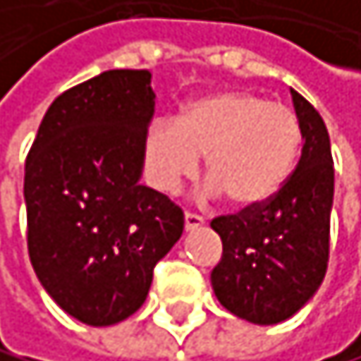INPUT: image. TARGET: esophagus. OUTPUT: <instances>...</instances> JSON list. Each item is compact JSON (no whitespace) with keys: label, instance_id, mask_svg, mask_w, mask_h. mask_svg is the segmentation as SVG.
<instances>
[{"label":"esophagus","instance_id":"obj_1","mask_svg":"<svg viewBox=\"0 0 361 361\" xmlns=\"http://www.w3.org/2000/svg\"><path fill=\"white\" fill-rule=\"evenodd\" d=\"M202 224H204V217H202V215L190 213V211L184 213V228H186V231H195V228H200Z\"/></svg>","mask_w":361,"mask_h":361}]
</instances>
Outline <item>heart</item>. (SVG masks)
<instances>
[{"instance_id":"obj_1","label":"heart","mask_w":361,"mask_h":361,"mask_svg":"<svg viewBox=\"0 0 361 361\" xmlns=\"http://www.w3.org/2000/svg\"><path fill=\"white\" fill-rule=\"evenodd\" d=\"M302 148L293 108L250 90H217L190 102L175 119L150 124L144 142L148 177L175 192L200 169L235 208L273 200L290 179Z\"/></svg>"}]
</instances>
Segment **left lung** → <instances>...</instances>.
<instances>
[{
	"label": "left lung",
	"mask_w": 361,
	"mask_h": 361,
	"mask_svg": "<svg viewBox=\"0 0 361 361\" xmlns=\"http://www.w3.org/2000/svg\"><path fill=\"white\" fill-rule=\"evenodd\" d=\"M302 157L286 186L255 208L219 215L221 259L211 273L219 304L253 324H277L313 298L329 269L333 155L322 115L290 88Z\"/></svg>",
	"instance_id": "left-lung-1"
}]
</instances>
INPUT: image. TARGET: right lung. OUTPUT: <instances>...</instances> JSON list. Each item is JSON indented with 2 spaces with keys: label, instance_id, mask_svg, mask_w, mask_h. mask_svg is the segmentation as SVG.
Masks as SVG:
<instances>
[{
  "label": "right lung",
  "instance_id": "obj_1",
  "mask_svg": "<svg viewBox=\"0 0 361 361\" xmlns=\"http://www.w3.org/2000/svg\"><path fill=\"white\" fill-rule=\"evenodd\" d=\"M155 92L148 71H106L63 90L26 157L28 255L63 311L111 326L140 308L184 213L140 184Z\"/></svg>",
  "mask_w": 361,
  "mask_h": 361
}]
</instances>
